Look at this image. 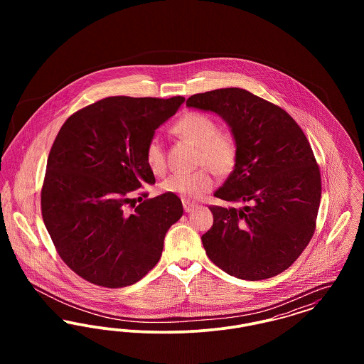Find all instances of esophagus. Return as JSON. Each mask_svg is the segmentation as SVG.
Listing matches in <instances>:
<instances>
[{
    "mask_svg": "<svg viewBox=\"0 0 364 364\" xmlns=\"http://www.w3.org/2000/svg\"><path fill=\"white\" fill-rule=\"evenodd\" d=\"M183 206H184L186 213H191V211H193L195 208H198L196 203H192V202H188V200H183Z\"/></svg>",
    "mask_w": 364,
    "mask_h": 364,
    "instance_id": "1",
    "label": "esophagus"
}]
</instances>
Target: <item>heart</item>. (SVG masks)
I'll list each match as a JSON object with an SVG mask.
<instances>
[{"label":"heart","mask_w":364,"mask_h":364,"mask_svg":"<svg viewBox=\"0 0 364 364\" xmlns=\"http://www.w3.org/2000/svg\"><path fill=\"white\" fill-rule=\"evenodd\" d=\"M176 136L198 147V165L208 168L218 176L230 173L237 161V143L232 134L218 131V125L210 116L199 112L183 114L172 127ZM147 166L154 173H162L166 168L164 143L158 136L147 141L144 149ZM214 186L211 172L203 168L193 173H174L161 183V191L173 193L184 200H199Z\"/></svg>","instance_id":"1"}]
</instances>
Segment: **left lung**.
Listing matches in <instances>:
<instances>
[{"instance_id":"left-lung-1","label":"left lung","mask_w":364,"mask_h":364,"mask_svg":"<svg viewBox=\"0 0 364 364\" xmlns=\"http://www.w3.org/2000/svg\"><path fill=\"white\" fill-rule=\"evenodd\" d=\"M187 106L218 114L237 143L235 169L214 196L240 208L210 206L208 258L240 279L277 276L315 230L322 186L309 140L284 109L237 87L195 94Z\"/></svg>"}]
</instances>
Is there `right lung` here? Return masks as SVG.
<instances>
[{
  "instance_id": "obj_1",
  "label": "right lung",
  "mask_w": 364,
  "mask_h": 364,
  "mask_svg": "<svg viewBox=\"0 0 364 364\" xmlns=\"http://www.w3.org/2000/svg\"><path fill=\"white\" fill-rule=\"evenodd\" d=\"M184 101L109 97L61 127L48 158L42 217L61 259L88 282L132 285L161 258L166 232L183 215L180 198L162 193L134 212L126 208L135 207L143 184L156 183L146 144Z\"/></svg>"
}]
</instances>
